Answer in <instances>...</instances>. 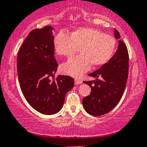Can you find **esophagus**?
<instances>
[{
  "label": "esophagus",
  "mask_w": 147,
  "mask_h": 147,
  "mask_svg": "<svg viewBox=\"0 0 147 147\" xmlns=\"http://www.w3.org/2000/svg\"><path fill=\"white\" fill-rule=\"evenodd\" d=\"M82 83V80L78 79V78H76L75 80H74V84H76V85H78V84H80Z\"/></svg>",
  "instance_id": "obj_1"
}]
</instances>
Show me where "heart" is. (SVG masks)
Returning <instances> with one entry per match:
<instances>
[{
  "label": "heart",
  "mask_w": 147,
  "mask_h": 147,
  "mask_svg": "<svg viewBox=\"0 0 147 147\" xmlns=\"http://www.w3.org/2000/svg\"><path fill=\"white\" fill-rule=\"evenodd\" d=\"M80 47L81 54L61 65L63 74L78 78L90 70L92 65L94 67L105 65L115 52L116 40L111 35L89 27L78 28L71 35L61 31L54 39L56 53L68 58Z\"/></svg>",
  "instance_id": "b5f03b06"
}]
</instances>
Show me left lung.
<instances>
[{"label": "left lung", "instance_id": "1", "mask_svg": "<svg viewBox=\"0 0 147 147\" xmlns=\"http://www.w3.org/2000/svg\"><path fill=\"white\" fill-rule=\"evenodd\" d=\"M117 39L121 38L114 30ZM129 74V53L123 40H119L117 50L108 63L88 75L96 80L84 81L91 88L90 95L82 98V105L89 115L100 116L110 112L121 100ZM100 77L101 80L98 79Z\"/></svg>", "mask_w": 147, "mask_h": 147}]
</instances>
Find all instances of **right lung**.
<instances>
[{"label":"right lung","mask_w":147,"mask_h":147,"mask_svg":"<svg viewBox=\"0 0 147 147\" xmlns=\"http://www.w3.org/2000/svg\"><path fill=\"white\" fill-rule=\"evenodd\" d=\"M54 28L47 26L31 30L18 51V81L24 98L33 109L44 115L57 113L63 107L66 94L73 88L71 76L59 75L55 58Z\"/></svg>","instance_id":"add662e5"}]
</instances>
